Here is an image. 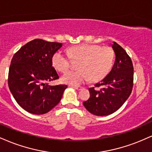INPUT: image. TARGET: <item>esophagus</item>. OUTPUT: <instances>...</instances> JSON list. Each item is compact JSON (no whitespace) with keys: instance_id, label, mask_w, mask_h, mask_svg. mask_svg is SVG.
I'll use <instances>...</instances> for the list:
<instances>
[{"instance_id":"34e87169","label":"esophagus","mask_w":152,"mask_h":152,"mask_svg":"<svg viewBox=\"0 0 152 152\" xmlns=\"http://www.w3.org/2000/svg\"><path fill=\"white\" fill-rule=\"evenodd\" d=\"M71 87L74 88V89H76V90H78V91L81 90V89L83 88L81 87V86H71Z\"/></svg>"}]
</instances>
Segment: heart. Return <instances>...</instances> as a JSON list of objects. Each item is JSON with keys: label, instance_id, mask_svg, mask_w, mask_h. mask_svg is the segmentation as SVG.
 <instances>
[{"label": "heart", "instance_id": "obj_1", "mask_svg": "<svg viewBox=\"0 0 152 152\" xmlns=\"http://www.w3.org/2000/svg\"><path fill=\"white\" fill-rule=\"evenodd\" d=\"M69 56L79 60L78 70L69 71L61 76L63 83L79 86L89 80L98 82L109 74L114 61V52L109 47L82 44L69 49ZM66 53L58 50L52 56L53 66L60 72H64L70 67V58Z\"/></svg>", "mask_w": 152, "mask_h": 152}]
</instances>
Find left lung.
Segmentation results:
<instances>
[{
	"label": "left lung",
	"mask_w": 152,
	"mask_h": 152,
	"mask_svg": "<svg viewBox=\"0 0 152 152\" xmlns=\"http://www.w3.org/2000/svg\"><path fill=\"white\" fill-rule=\"evenodd\" d=\"M112 48L115 54L114 64L105 78L88 89L90 98L83 102L84 107L91 114L105 116L112 114L125 103L133 87L134 69L132 62L125 50L113 42Z\"/></svg>",
	"instance_id": "8db88e82"
}]
</instances>
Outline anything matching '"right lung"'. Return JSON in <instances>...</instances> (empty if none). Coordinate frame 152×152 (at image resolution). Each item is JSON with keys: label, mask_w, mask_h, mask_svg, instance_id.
Segmentation results:
<instances>
[{"label": "right lung", "mask_w": 152, "mask_h": 152, "mask_svg": "<svg viewBox=\"0 0 152 152\" xmlns=\"http://www.w3.org/2000/svg\"><path fill=\"white\" fill-rule=\"evenodd\" d=\"M62 45L36 39L22 47L12 58L9 88L18 105L28 113L45 114L61 99L67 86L47 83L58 78L52 56Z\"/></svg>", "instance_id": "1"}]
</instances>
